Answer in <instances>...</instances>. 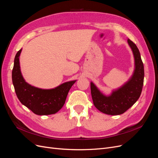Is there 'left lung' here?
Here are the masks:
<instances>
[{
  "instance_id": "obj_1",
  "label": "left lung",
  "mask_w": 158,
  "mask_h": 158,
  "mask_svg": "<svg viewBox=\"0 0 158 158\" xmlns=\"http://www.w3.org/2000/svg\"><path fill=\"white\" fill-rule=\"evenodd\" d=\"M127 42L135 59V69L127 82L120 88L113 89L109 95L104 94L94 82H90L91 94L94 106L105 114L111 115L123 114L131 107L140 96L144 84V64L136 45L129 39Z\"/></svg>"
}]
</instances>
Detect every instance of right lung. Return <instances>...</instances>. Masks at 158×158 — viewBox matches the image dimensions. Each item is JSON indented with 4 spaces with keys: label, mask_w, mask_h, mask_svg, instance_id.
Masks as SVG:
<instances>
[{
    "label": "right lung",
    "mask_w": 158,
    "mask_h": 158,
    "mask_svg": "<svg viewBox=\"0 0 158 158\" xmlns=\"http://www.w3.org/2000/svg\"><path fill=\"white\" fill-rule=\"evenodd\" d=\"M18 51L14 61L12 78L20 102L38 115H48L58 112L63 107L69 92L76 80L69 81L52 89L37 88L26 82L21 73L20 55Z\"/></svg>",
    "instance_id": "add662e5"
}]
</instances>
